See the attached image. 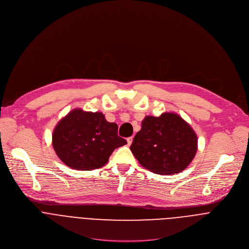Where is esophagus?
<instances>
[{
	"label": "esophagus",
	"mask_w": 249,
	"mask_h": 249,
	"mask_svg": "<svg viewBox=\"0 0 249 249\" xmlns=\"http://www.w3.org/2000/svg\"><path fill=\"white\" fill-rule=\"evenodd\" d=\"M132 140H133V137L131 136V137H128L127 139H126V141H127V144L128 145H131V143H132Z\"/></svg>",
	"instance_id": "obj_1"
}]
</instances>
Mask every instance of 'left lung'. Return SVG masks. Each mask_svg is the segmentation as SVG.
Masks as SVG:
<instances>
[{
	"label": "left lung",
	"instance_id": "1",
	"mask_svg": "<svg viewBox=\"0 0 249 249\" xmlns=\"http://www.w3.org/2000/svg\"><path fill=\"white\" fill-rule=\"evenodd\" d=\"M141 124L130 150L143 167L157 174L171 175L191 163L197 150V137L179 115L147 116Z\"/></svg>",
	"mask_w": 249,
	"mask_h": 249
}]
</instances>
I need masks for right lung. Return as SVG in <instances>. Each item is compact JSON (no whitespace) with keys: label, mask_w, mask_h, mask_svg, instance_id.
<instances>
[{"label":"right lung","mask_w":249,"mask_h":249,"mask_svg":"<svg viewBox=\"0 0 249 249\" xmlns=\"http://www.w3.org/2000/svg\"><path fill=\"white\" fill-rule=\"evenodd\" d=\"M126 144L118 135V125L106 121L100 112L74 109L56 124L53 146L69 167L92 170L107 163L116 148Z\"/></svg>","instance_id":"obj_1"}]
</instances>
